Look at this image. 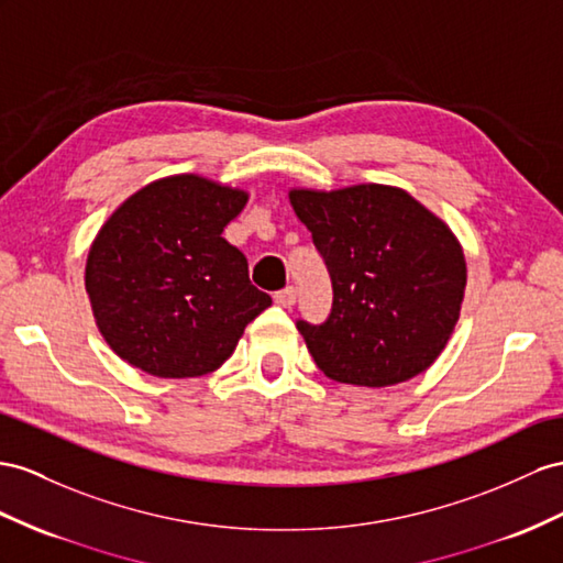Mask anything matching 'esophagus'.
<instances>
[{"instance_id": "obj_1", "label": "esophagus", "mask_w": 563, "mask_h": 563, "mask_svg": "<svg viewBox=\"0 0 563 563\" xmlns=\"http://www.w3.org/2000/svg\"><path fill=\"white\" fill-rule=\"evenodd\" d=\"M273 299H276L278 307L290 309V307H295V301H297V290L290 285V287H285V290H278L276 295H273Z\"/></svg>"}]
</instances>
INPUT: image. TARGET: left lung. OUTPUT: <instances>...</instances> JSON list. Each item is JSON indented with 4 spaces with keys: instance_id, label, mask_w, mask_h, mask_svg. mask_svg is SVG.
Here are the masks:
<instances>
[{
    "instance_id": "left-lung-1",
    "label": "left lung",
    "mask_w": 563,
    "mask_h": 563,
    "mask_svg": "<svg viewBox=\"0 0 563 563\" xmlns=\"http://www.w3.org/2000/svg\"><path fill=\"white\" fill-rule=\"evenodd\" d=\"M290 201L333 285L325 321H297L316 366L366 387L426 371L452 335L466 287L450 228L387 185L292 190Z\"/></svg>"
}]
</instances>
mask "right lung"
<instances>
[{
    "label": "right lung",
    "instance_id": "obj_1",
    "mask_svg": "<svg viewBox=\"0 0 563 563\" xmlns=\"http://www.w3.org/2000/svg\"><path fill=\"white\" fill-rule=\"evenodd\" d=\"M247 195L199 176L150 183L99 230L85 287L109 347L158 378H195L233 354L271 307L221 238Z\"/></svg>",
    "mask_w": 563,
    "mask_h": 563
}]
</instances>
